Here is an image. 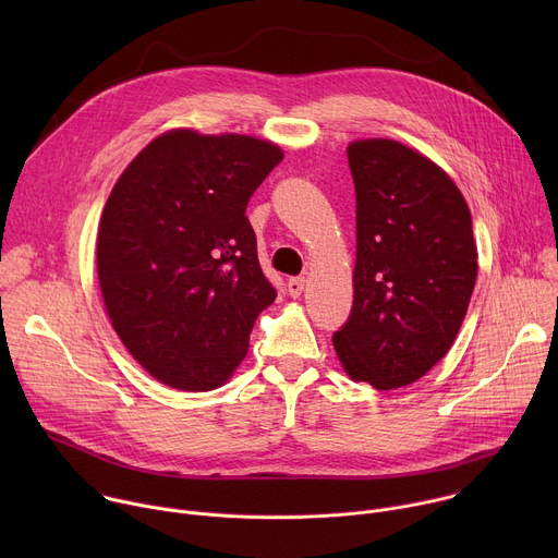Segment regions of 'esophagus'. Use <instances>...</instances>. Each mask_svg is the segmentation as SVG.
Listing matches in <instances>:
<instances>
[{
	"label": "esophagus",
	"instance_id": "1",
	"mask_svg": "<svg viewBox=\"0 0 558 558\" xmlns=\"http://www.w3.org/2000/svg\"><path fill=\"white\" fill-rule=\"evenodd\" d=\"M304 278H289V282H287V289H289V295L291 298H300L302 295V291H304Z\"/></svg>",
	"mask_w": 558,
	"mask_h": 558
}]
</instances>
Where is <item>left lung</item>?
<instances>
[{"label":"left lung","instance_id":"obj_1","mask_svg":"<svg viewBox=\"0 0 558 558\" xmlns=\"http://www.w3.org/2000/svg\"><path fill=\"white\" fill-rule=\"evenodd\" d=\"M347 156L357 245L333 347L353 381L390 390L424 377L461 329L480 267L472 218L454 181L400 141L360 138Z\"/></svg>","mask_w":558,"mask_h":558}]
</instances>
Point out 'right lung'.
I'll return each mask as SVG.
<instances>
[{
  "label": "right lung",
  "mask_w": 558,
  "mask_h": 558,
  "mask_svg": "<svg viewBox=\"0 0 558 558\" xmlns=\"http://www.w3.org/2000/svg\"><path fill=\"white\" fill-rule=\"evenodd\" d=\"M282 158L265 138L177 128L114 183L97 233L99 287L123 347L158 381L211 390L245 360L276 300L245 209Z\"/></svg>",
  "instance_id": "1"
}]
</instances>
